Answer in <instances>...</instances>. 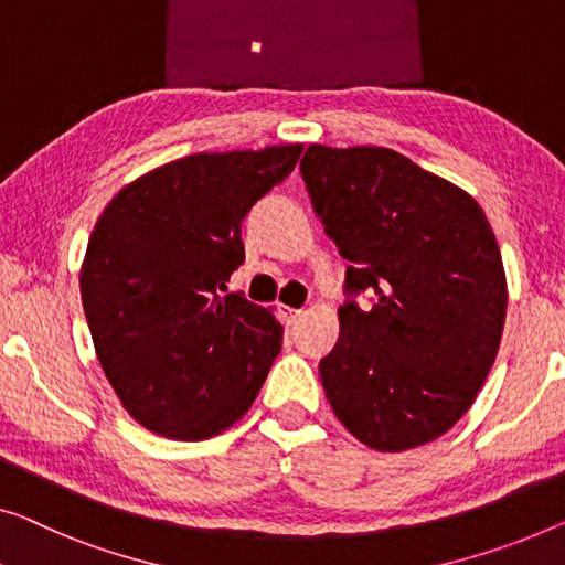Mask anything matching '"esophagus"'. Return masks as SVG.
I'll return each instance as SVG.
<instances>
[{
  "label": "esophagus",
  "instance_id": "1",
  "mask_svg": "<svg viewBox=\"0 0 565 565\" xmlns=\"http://www.w3.org/2000/svg\"><path fill=\"white\" fill-rule=\"evenodd\" d=\"M279 315H281V319H284L286 324H294L301 315H305V311L294 309V307H279Z\"/></svg>",
  "mask_w": 565,
  "mask_h": 565
}]
</instances>
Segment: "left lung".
Returning a JSON list of instances; mask_svg holds the SVG:
<instances>
[{
    "instance_id": "obj_1",
    "label": "left lung",
    "mask_w": 565,
    "mask_h": 565,
    "mask_svg": "<svg viewBox=\"0 0 565 565\" xmlns=\"http://www.w3.org/2000/svg\"><path fill=\"white\" fill-rule=\"evenodd\" d=\"M315 213L350 260L340 337L319 375L344 428L375 451L439 439L475 403L498 358L508 279L477 200L385 147L311 145Z\"/></svg>"
}]
</instances>
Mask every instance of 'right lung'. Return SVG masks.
<instances>
[{"mask_svg":"<svg viewBox=\"0 0 565 565\" xmlns=\"http://www.w3.org/2000/svg\"><path fill=\"white\" fill-rule=\"evenodd\" d=\"M301 145L200 151L116 192L90 233L81 299L104 375L137 424L202 441L241 420L281 352L271 309L221 294L241 223Z\"/></svg>","mask_w":565,"mask_h":565,"instance_id":"add662e5","label":"right lung"}]
</instances>
